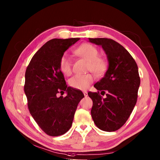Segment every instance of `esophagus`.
<instances>
[{
	"label": "esophagus",
	"instance_id": "34e87169",
	"mask_svg": "<svg viewBox=\"0 0 160 160\" xmlns=\"http://www.w3.org/2000/svg\"><path fill=\"white\" fill-rule=\"evenodd\" d=\"M83 94H84V95H85V97H88V92H87L86 91L84 92Z\"/></svg>",
	"mask_w": 160,
	"mask_h": 160
}]
</instances>
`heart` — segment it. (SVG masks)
Here are the masks:
<instances>
[{
	"mask_svg": "<svg viewBox=\"0 0 160 160\" xmlns=\"http://www.w3.org/2000/svg\"><path fill=\"white\" fill-rule=\"evenodd\" d=\"M75 53L81 58L88 61V70L92 72L96 76H102L107 69V62L104 58L99 56V51L94 46L90 44H83L75 50ZM72 61L67 54L61 56L59 62V68L64 75H69L72 72ZM93 75L88 73L85 75H76L70 78L69 85L76 90H86L93 82Z\"/></svg>",
	"mask_w": 160,
	"mask_h": 160,
	"instance_id": "b5f03b06",
	"label": "heart"
}]
</instances>
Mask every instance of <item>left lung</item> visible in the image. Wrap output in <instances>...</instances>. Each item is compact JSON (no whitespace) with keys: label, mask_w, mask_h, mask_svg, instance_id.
Wrapping results in <instances>:
<instances>
[{"label":"left lung","mask_w":160,"mask_h":160,"mask_svg":"<svg viewBox=\"0 0 160 160\" xmlns=\"http://www.w3.org/2000/svg\"><path fill=\"white\" fill-rule=\"evenodd\" d=\"M89 40L102 46L109 61L104 78L94 85L97 92H88L93 102L91 116L99 129L117 131L125 124L137 102L140 83L137 63L128 51L114 40L107 38H89Z\"/></svg>","instance_id":"obj_1"}]
</instances>
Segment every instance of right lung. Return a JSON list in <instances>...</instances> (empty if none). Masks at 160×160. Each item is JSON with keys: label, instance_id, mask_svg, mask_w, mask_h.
Here are the masks:
<instances>
[{"label": "right lung", "instance_id": "right-lung-1", "mask_svg": "<svg viewBox=\"0 0 160 160\" xmlns=\"http://www.w3.org/2000/svg\"><path fill=\"white\" fill-rule=\"evenodd\" d=\"M80 38L49 40L33 56L26 69L24 90L28 107L41 129L50 136H58L72 126L82 91L68 87L59 62L65 51ZM67 92L66 97H57Z\"/></svg>", "mask_w": 160, "mask_h": 160}]
</instances>
